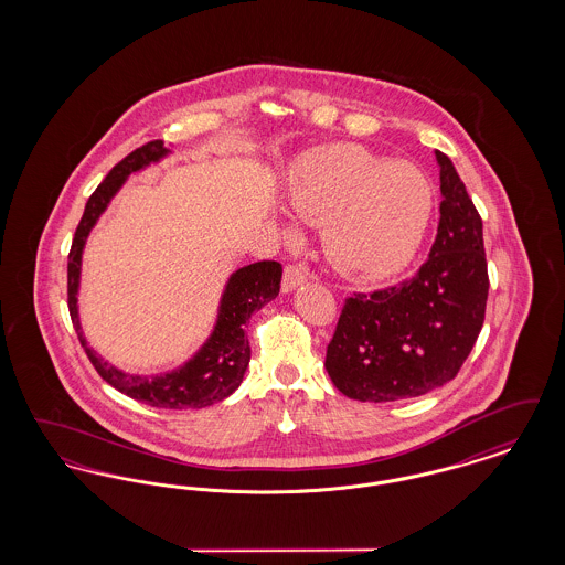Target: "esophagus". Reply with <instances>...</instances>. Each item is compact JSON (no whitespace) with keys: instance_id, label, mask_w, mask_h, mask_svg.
Segmentation results:
<instances>
[{"instance_id":"1","label":"esophagus","mask_w":565,"mask_h":565,"mask_svg":"<svg viewBox=\"0 0 565 565\" xmlns=\"http://www.w3.org/2000/svg\"><path fill=\"white\" fill-rule=\"evenodd\" d=\"M311 279V273L305 265H288L284 269V279H281V290L292 292L298 286L307 284Z\"/></svg>"}]
</instances>
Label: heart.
<instances>
[{"label": "heart", "mask_w": 565, "mask_h": 565, "mask_svg": "<svg viewBox=\"0 0 565 565\" xmlns=\"http://www.w3.org/2000/svg\"><path fill=\"white\" fill-rule=\"evenodd\" d=\"M290 207L307 224H323L332 265L364 281H383L408 267L430 222V180L408 162L339 143L296 162Z\"/></svg>", "instance_id": "1"}]
</instances>
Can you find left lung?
Segmentation results:
<instances>
[{
  "label": "left lung",
  "instance_id": "obj_1",
  "mask_svg": "<svg viewBox=\"0 0 565 565\" xmlns=\"http://www.w3.org/2000/svg\"><path fill=\"white\" fill-rule=\"evenodd\" d=\"M440 164V220L428 260L398 286L345 298L326 371L348 398L424 396L459 373L483 328V220L451 159Z\"/></svg>",
  "mask_w": 565,
  "mask_h": 565
}]
</instances>
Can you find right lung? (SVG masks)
<instances>
[{"instance_id": "right-lung-1", "label": "right lung", "mask_w": 565, "mask_h": 565, "mask_svg": "<svg viewBox=\"0 0 565 565\" xmlns=\"http://www.w3.org/2000/svg\"><path fill=\"white\" fill-rule=\"evenodd\" d=\"M167 154L169 150L162 146L161 139L148 141L146 146L137 148L129 157L118 162L86 201L67 260V305L82 348L95 371L104 381H108L111 387H116L118 392L127 394L134 401L157 408H203L210 404L222 403L242 385L245 369L249 364V341L245 337L243 323L252 318L254 311L263 309L269 300L279 295V263L263 260L235 270L228 277L226 288L220 298L217 320L210 339L189 362L164 375H129L111 366L102 355H97V351L88 348L78 318L82 249L93 226L97 224L99 215L108 210L109 201L122 189L131 173L148 167L150 162L161 161Z\"/></svg>"}]
</instances>
